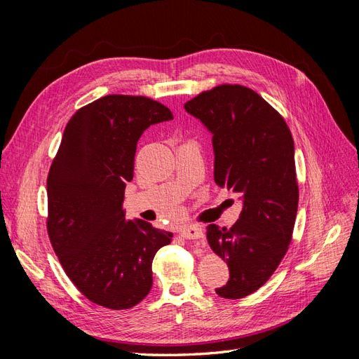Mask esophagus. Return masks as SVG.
I'll use <instances>...</instances> for the list:
<instances>
[{
  "label": "esophagus",
  "mask_w": 359,
  "mask_h": 359,
  "mask_svg": "<svg viewBox=\"0 0 359 359\" xmlns=\"http://www.w3.org/2000/svg\"><path fill=\"white\" fill-rule=\"evenodd\" d=\"M181 236L182 238H186V240H191V241H194V240H202L203 238V232H202V229L199 226H187V227H184V229L181 231Z\"/></svg>",
  "instance_id": "34e87169"
}]
</instances>
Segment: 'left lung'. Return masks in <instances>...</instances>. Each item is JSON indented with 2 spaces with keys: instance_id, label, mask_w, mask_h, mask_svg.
Instances as JSON below:
<instances>
[{
  "instance_id": "1",
  "label": "left lung",
  "mask_w": 359,
  "mask_h": 359,
  "mask_svg": "<svg viewBox=\"0 0 359 359\" xmlns=\"http://www.w3.org/2000/svg\"><path fill=\"white\" fill-rule=\"evenodd\" d=\"M184 107L212 133L215 184L244 203L229 229H206L231 274L217 295L240 299L266 283L292 241L299 196L293 137L273 106L238 83L202 91Z\"/></svg>"
}]
</instances>
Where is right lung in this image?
I'll return each instance as SVG.
<instances>
[{"label": "right lung", "mask_w": 359, "mask_h": 359, "mask_svg": "<svg viewBox=\"0 0 359 359\" xmlns=\"http://www.w3.org/2000/svg\"><path fill=\"white\" fill-rule=\"evenodd\" d=\"M172 118L149 97L111 94L76 111L64 130L48 175V235L72 283L97 306L127 310L142 301L153 259L172 241L123 210L139 137Z\"/></svg>", "instance_id": "obj_1"}]
</instances>
